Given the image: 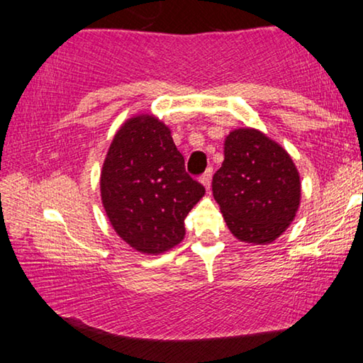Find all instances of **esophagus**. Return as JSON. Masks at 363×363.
Returning <instances> with one entry per match:
<instances>
[{
  "mask_svg": "<svg viewBox=\"0 0 363 363\" xmlns=\"http://www.w3.org/2000/svg\"><path fill=\"white\" fill-rule=\"evenodd\" d=\"M211 177H213V168H208L200 177V181H201V184H203L206 190H210V187H211Z\"/></svg>",
  "mask_w": 363,
  "mask_h": 363,
  "instance_id": "obj_1",
  "label": "esophagus"
}]
</instances>
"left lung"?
I'll return each instance as SVG.
<instances>
[{
    "label": "left lung",
    "instance_id": "obj_1",
    "mask_svg": "<svg viewBox=\"0 0 363 363\" xmlns=\"http://www.w3.org/2000/svg\"><path fill=\"white\" fill-rule=\"evenodd\" d=\"M213 196L233 237L251 245L272 243L299 210L298 168L267 134L237 128L225 136L223 167L213 176Z\"/></svg>",
    "mask_w": 363,
    "mask_h": 363
}]
</instances>
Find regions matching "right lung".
<instances>
[{
  "label": "right lung",
  "mask_w": 363,
  "mask_h": 363,
  "mask_svg": "<svg viewBox=\"0 0 363 363\" xmlns=\"http://www.w3.org/2000/svg\"><path fill=\"white\" fill-rule=\"evenodd\" d=\"M203 195L163 121L138 113L123 123L101 171L104 210L123 242L144 255L174 248L186 235L184 219Z\"/></svg>",
  "instance_id": "1"
}]
</instances>
